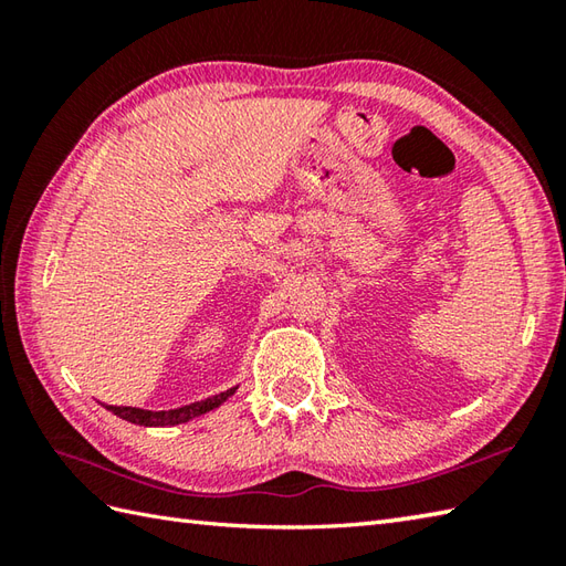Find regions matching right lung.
Instances as JSON below:
<instances>
[{
  "mask_svg": "<svg viewBox=\"0 0 566 566\" xmlns=\"http://www.w3.org/2000/svg\"><path fill=\"white\" fill-rule=\"evenodd\" d=\"M238 389V387H235ZM235 389H228L211 396V399L195 401L182 408H172V411H146V408H130V406H106V411H112L114 416L128 420V423L136 426H146V428H167V426H179V423H189L191 418H199L203 413L219 408L223 401L231 399Z\"/></svg>",
  "mask_w": 566,
  "mask_h": 566,
  "instance_id": "1",
  "label": "right lung"
}]
</instances>
